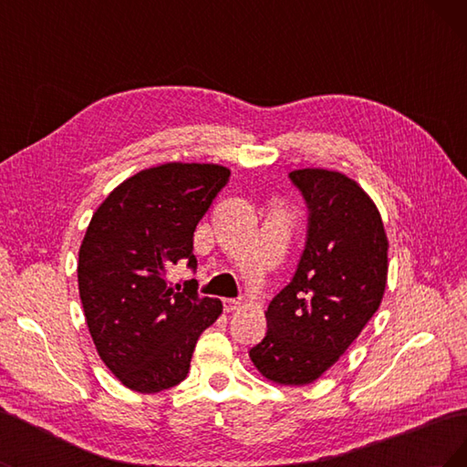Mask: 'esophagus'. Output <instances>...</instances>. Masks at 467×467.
I'll return each mask as SVG.
<instances>
[{"label": "esophagus", "mask_w": 467, "mask_h": 467, "mask_svg": "<svg viewBox=\"0 0 467 467\" xmlns=\"http://www.w3.org/2000/svg\"><path fill=\"white\" fill-rule=\"evenodd\" d=\"M237 307H239V302H237V300H234V298H225V300H223V312H225V314L235 312Z\"/></svg>", "instance_id": "1"}]
</instances>
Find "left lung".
Instances as JSON below:
<instances>
[{"label": "left lung", "instance_id": "1", "mask_svg": "<svg viewBox=\"0 0 467 467\" xmlns=\"http://www.w3.org/2000/svg\"><path fill=\"white\" fill-rule=\"evenodd\" d=\"M307 208L306 245L288 285L266 307V333L249 348L257 370L285 386L312 384L345 355L381 302L388 237L355 181L325 169L288 175Z\"/></svg>", "mask_w": 467, "mask_h": 467}]
</instances>
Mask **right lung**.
<instances>
[{
  "label": "right lung",
  "instance_id": "right-lung-1",
  "mask_svg": "<svg viewBox=\"0 0 467 467\" xmlns=\"http://www.w3.org/2000/svg\"><path fill=\"white\" fill-rule=\"evenodd\" d=\"M230 169L165 163L126 179L97 208L79 247L78 285L99 357L126 388L155 393L189 374L199 335L222 314L194 278L181 290L165 273L196 271L192 235Z\"/></svg>",
  "mask_w": 467,
  "mask_h": 467
}]
</instances>
